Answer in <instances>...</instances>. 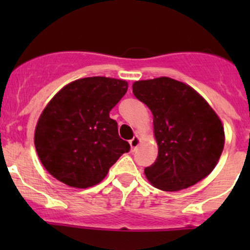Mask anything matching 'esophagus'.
<instances>
[{
	"mask_svg": "<svg viewBox=\"0 0 250 250\" xmlns=\"http://www.w3.org/2000/svg\"><path fill=\"white\" fill-rule=\"evenodd\" d=\"M140 141H141V139H140L139 135H134V138H133L132 140H129V145H130V148H132V151H134L135 148L139 146Z\"/></svg>",
	"mask_w": 250,
	"mask_h": 250,
	"instance_id": "obj_1",
	"label": "esophagus"
}]
</instances>
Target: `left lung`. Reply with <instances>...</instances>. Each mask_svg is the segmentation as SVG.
<instances>
[{"label": "left lung", "mask_w": 250, "mask_h": 250, "mask_svg": "<svg viewBox=\"0 0 250 250\" xmlns=\"http://www.w3.org/2000/svg\"><path fill=\"white\" fill-rule=\"evenodd\" d=\"M133 93L153 116L156 162L146 179L163 191H180L206 178L218 165L225 132L221 120L192 87L169 77L135 81Z\"/></svg>", "instance_id": "obj_1"}]
</instances>
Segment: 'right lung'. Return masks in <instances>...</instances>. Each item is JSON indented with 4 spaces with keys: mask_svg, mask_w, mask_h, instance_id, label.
<instances>
[{
    "mask_svg": "<svg viewBox=\"0 0 250 250\" xmlns=\"http://www.w3.org/2000/svg\"><path fill=\"white\" fill-rule=\"evenodd\" d=\"M127 89L125 80L84 77L50 99L35 128L36 152L50 175L71 188H90L129 151L109 116Z\"/></svg>",
    "mask_w": 250,
    "mask_h": 250,
    "instance_id": "right-lung-1",
    "label": "right lung"
}]
</instances>
